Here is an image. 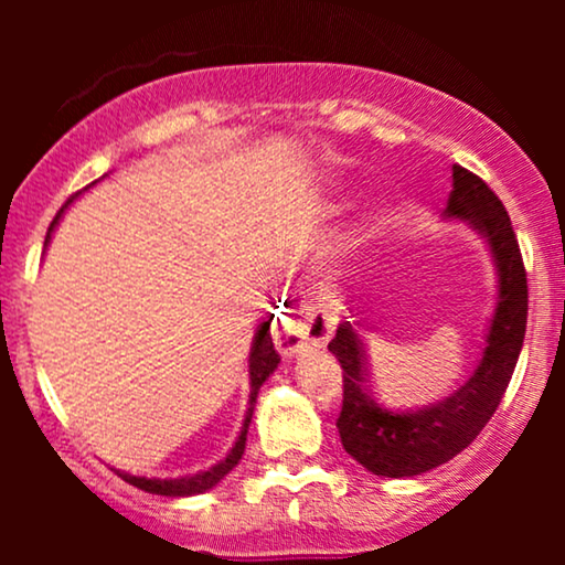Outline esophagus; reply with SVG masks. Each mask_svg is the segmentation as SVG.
<instances>
[{"instance_id":"obj_1","label":"esophagus","mask_w":565,"mask_h":565,"mask_svg":"<svg viewBox=\"0 0 565 565\" xmlns=\"http://www.w3.org/2000/svg\"><path fill=\"white\" fill-rule=\"evenodd\" d=\"M276 345L284 355H295L310 345H323L332 334V327L313 313H300L284 319L276 327Z\"/></svg>"}]
</instances>
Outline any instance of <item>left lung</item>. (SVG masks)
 <instances>
[{"instance_id": "obj_1", "label": "left lung", "mask_w": 565, "mask_h": 565, "mask_svg": "<svg viewBox=\"0 0 565 565\" xmlns=\"http://www.w3.org/2000/svg\"><path fill=\"white\" fill-rule=\"evenodd\" d=\"M454 191L446 215L470 220L489 242L499 274V297L486 337L483 359L457 393L417 412H391L366 391V350L350 321L337 327L329 350L342 366V408L337 430L345 451L369 472L412 478L465 451L494 417L508 391L529 319V284L521 246L499 196L478 174L454 164Z\"/></svg>"}]
</instances>
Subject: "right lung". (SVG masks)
Here are the masks:
<instances>
[{"label":"right lung","mask_w":565,"mask_h":565,"mask_svg":"<svg viewBox=\"0 0 565 565\" xmlns=\"http://www.w3.org/2000/svg\"><path fill=\"white\" fill-rule=\"evenodd\" d=\"M71 199H74V196H71ZM66 206H63V210H66ZM63 210L57 212L53 223H50L47 242H50V233H53V228H55L57 217L63 215ZM278 361H281V355H278L276 348H274V337H270V321H265L263 327L257 329L255 348H252V355H249V380H252L249 412H246L242 436H238L236 446H233L231 454L223 459V462H217L215 468L196 472V476H185V478H142V476H129V472H119L121 481H127L129 486H138V489L148 491V494H161V497H193V494H204V491H210L212 486H217L233 468H236L238 459H242L244 446H246V430H249L252 412H255V404H257V391H260L263 382L268 380L270 374H274Z\"/></svg>","instance_id":"1"}]
</instances>
